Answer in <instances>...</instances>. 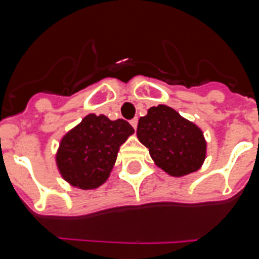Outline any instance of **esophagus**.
I'll return each instance as SVG.
<instances>
[{"mask_svg": "<svg viewBox=\"0 0 259 259\" xmlns=\"http://www.w3.org/2000/svg\"><path fill=\"white\" fill-rule=\"evenodd\" d=\"M130 123H131V125H132V127H134L135 130H136V128H137V123H139V118H134V119H132V120H131V122H130Z\"/></svg>", "mask_w": 259, "mask_h": 259, "instance_id": "1", "label": "esophagus"}]
</instances>
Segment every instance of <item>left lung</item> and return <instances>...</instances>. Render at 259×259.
Wrapping results in <instances>:
<instances>
[{
  "label": "left lung",
  "mask_w": 259,
  "mask_h": 259,
  "mask_svg": "<svg viewBox=\"0 0 259 259\" xmlns=\"http://www.w3.org/2000/svg\"><path fill=\"white\" fill-rule=\"evenodd\" d=\"M136 134L154 163L175 178L200 170L206 158L201 128L166 105L150 107L139 119Z\"/></svg>",
  "instance_id": "obj_1"
}]
</instances>
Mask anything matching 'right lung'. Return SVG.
Listing matches in <instances>:
<instances>
[{"label": "right lung", "mask_w": 259, "mask_h": 259, "mask_svg": "<svg viewBox=\"0 0 259 259\" xmlns=\"http://www.w3.org/2000/svg\"><path fill=\"white\" fill-rule=\"evenodd\" d=\"M134 132L123 119L88 114L62 137L56 154L59 174L72 187L98 188L110 176L120 145Z\"/></svg>", "instance_id": "1"}]
</instances>
